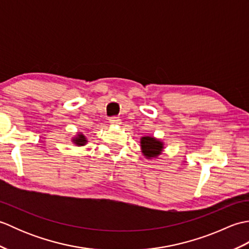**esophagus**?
<instances>
[{
    "label": "esophagus",
    "mask_w": 249,
    "mask_h": 249,
    "mask_svg": "<svg viewBox=\"0 0 249 249\" xmlns=\"http://www.w3.org/2000/svg\"><path fill=\"white\" fill-rule=\"evenodd\" d=\"M110 124L111 125H120L121 124V120L118 116H112V118L110 119Z\"/></svg>",
    "instance_id": "34e87169"
}]
</instances>
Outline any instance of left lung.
I'll list each match as a JSON object with an SVG mask.
<instances>
[{
    "instance_id": "8db88e82",
    "label": "left lung",
    "mask_w": 249,
    "mask_h": 249,
    "mask_svg": "<svg viewBox=\"0 0 249 249\" xmlns=\"http://www.w3.org/2000/svg\"><path fill=\"white\" fill-rule=\"evenodd\" d=\"M141 149L142 153L147 157H156L162 151V143L160 141L156 140L153 137H142L141 139Z\"/></svg>"
}]
</instances>
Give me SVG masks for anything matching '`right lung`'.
<instances>
[{"instance_id":"1","label":"right lung","mask_w":249,"mask_h":249,"mask_svg":"<svg viewBox=\"0 0 249 249\" xmlns=\"http://www.w3.org/2000/svg\"><path fill=\"white\" fill-rule=\"evenodd\" d=\"M86 138H84L83 135H79L76 139H73V142H75L76 144L78 145H83L84 143H86Z\"/></svg>"}]
</instances>
